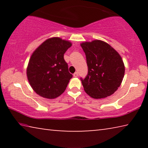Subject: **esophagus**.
Instances as JSON below:
<instances>
[{
	"label": "esophagus",
	"mask_w": 148,
	"mask_h": 148,
	"mask_svg": "<svg viewBox=\"0 0 148 148\" xmlns=\"http://www.w3.org/2000/svg\"><path fill=\"white\" fill-rule=\"evenodd\" d=\"M73 76H74V77H77L78 76V73H77V72H75V73L73 74Z\"/></svg>",
	"instance_id": "34e87169"
}]
</instances>
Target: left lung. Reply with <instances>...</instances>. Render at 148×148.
I'll return each mask as SVG.
<instances>
[{"label": "left lung", "instance_id": "8db88e82", "mask_svg": "<svg viewBox=\"0 0 148 148\" xmlns=\"http://www.w3.org/2000/svg\"><path fill=\"white\" fill-rule=\"evenodd\" d=\"M86 56L88 72L80 77L85 91L94 99L110 96L121 85L125 66L121 56L109 44L94 40L81 44Z\"/></svg>", "mask_w": 148, "mask_h": 148}]
</instances>
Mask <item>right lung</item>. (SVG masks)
<instances>
[{"mask_svg": "<svg viewBox=\"0 0 148 148\" xmlns=\"http://www.w3.org/2000/svg\"><path fill=\"white\" fill-rule=\"evenodd\" d=\"M71 46L70 42L55 37L47 39L33 52L27 75L32 88L40 96L55 99L65 91L72 74L64 54Z\"/></svg>", "mask_w": 148, "mask_h": 148, "instance_id": "obj_1", "label": "right lung"}]
</instances>
